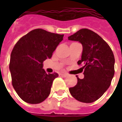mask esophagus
I'll use <instances>...</instances> for the list:
<instances>
[{"label": "esophagus", "instance_id": "34e87169", "mask_svg": "<svg viewBox=\"0 0 122 122\" xmlns=\"http://www.w3.org/2000/svg\"><path fill=\"white\" fill-rule=\"evenodd\" d=\"M59 75L61 76H63V77H66V76H68V74H67V73H60Z\"/></svg>", "mask_w": 122, "mask_h": 122}]
</instances>
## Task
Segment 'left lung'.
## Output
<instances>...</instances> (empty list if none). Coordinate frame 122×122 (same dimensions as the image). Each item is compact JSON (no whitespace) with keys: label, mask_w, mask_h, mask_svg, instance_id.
<instances>
[{"label":"left lung","mask_w":122,"mask_h":122,"mask_svg":"<svg viewBox=\"0 0 122 122\" xmlns=\"http://www.w3.org/2000/svg\"><path fill=\"white\" fill-rule=\"evenodd\" d=\"M78 41L83 47L81 59L84 78L78 76L77 83L69 89L70 92L78 101L91 103L102 96L110 86L115 73V57L107 43L96 33L83 28L68 37Z\"/></svg>","instance_id":"left-lung-1"}]
</instances>
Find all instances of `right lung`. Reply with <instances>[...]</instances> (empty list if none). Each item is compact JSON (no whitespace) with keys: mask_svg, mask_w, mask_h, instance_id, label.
Listing matches in <instances>:
<instances>
[{"mask_svg":"<svg viewBox=\"0 0 122 122\" xmlns=\"http://www.w3.org/2000/svg\"><path fill=\"white\" fill-rule=\"evenodd\" d=\"M63 37L38 28L21 37L14 46L9 63L12 84L25 102L39 104L49 96L53 80L58 74H47L43 62L51 58Z\"/></svg>","mask_w":122,"mask_h":122,"instance_id":"1","label":"right lung"}]
</instances>
